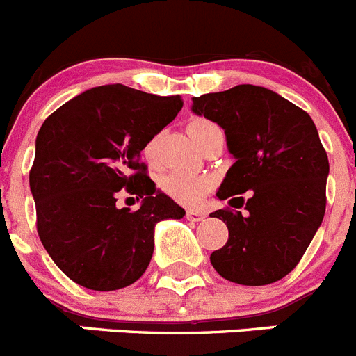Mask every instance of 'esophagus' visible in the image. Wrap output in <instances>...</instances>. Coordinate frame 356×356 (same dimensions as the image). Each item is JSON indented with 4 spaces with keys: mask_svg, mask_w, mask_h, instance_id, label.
<instances>
[{
    "mask_svg": "<svg viewBox=\"0 0 356 356\" xmlns=\"http://www.w3.org/2000/svg\"><path fill=\"white\" fill-rule=\"evenodd\" d=\"M186 218H188L190 222H204V220H206V214L197 209H188L186 211Z\"/></svg>",
    "mask_w": 356,
    "mask_h": 356,
    "instance_id": "esophagus-1",
    "label": "esophagus"
}]
</instances>
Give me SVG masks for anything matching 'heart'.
<instances>
[{
    "mask_svg": "<svg viewBox=\"0 0 356 356\" xmlns=\"http://www.w3.org/2000/svg\"><path fill=\"white\" fill-rule=\"evenodd\" d=\"M188 131L198 147L204 145V142H207L214 133H222L216 124L200 117L190 120ZM154 152L156 140H150L145 147L147 159L154 158ZM159 184H161L163 191L174 200L181 202L184 206H197L213 188V179L202 174H191V172H170V174L163 175Z\"/></svg>",
    "mask_w": 356,
    "mask_h": 356,
    "instance_id": "1",
    "label": "heart"
}]
</instances>
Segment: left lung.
<instances>
[{"label": "left lung", "instance_id": "obj_1", "mask_svg": "<svg viewBox=\"0 0 356 356\" xmlns=\"http://www.w3.org/2000/svg\"><path fill=\"white\" fill-rule=\"evenodd\" d=\"M191 111L223 127L234 165L216 197L248 211L211 213L227 223L211 264L227 280L266 286L296 268L326 209L330 165L312 118L264 86L238 85L193 97ZM246 193L249 198H242Z\"/></svg>", "mask_w": 356, "mask_h": 356}]
</instances>
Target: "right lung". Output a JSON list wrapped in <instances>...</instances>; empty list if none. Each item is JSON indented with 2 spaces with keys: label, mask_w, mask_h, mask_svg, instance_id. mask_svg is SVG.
Segmentation results:
<instances>
[{
  "label": "right lung",
  "mask_w": 356,
  "mask_h": 356,
  "mask_svg": "<svg viewBox=\"0 0 356 356\" xmlns=\"http://www.w3.org/2000/svg\"><path fill=\"white\" fill-rule=\"evenodd\" d=\"M181 108V95L117 83L76 95L44 120L30 170L38 238L79 286H131L152 259L156 223L186 214L140 163V152ZM124 191L143 198L138 211L118 209Z\"/></svg>",
  "instance_id": "right-lung-1"
}]
</instances>
